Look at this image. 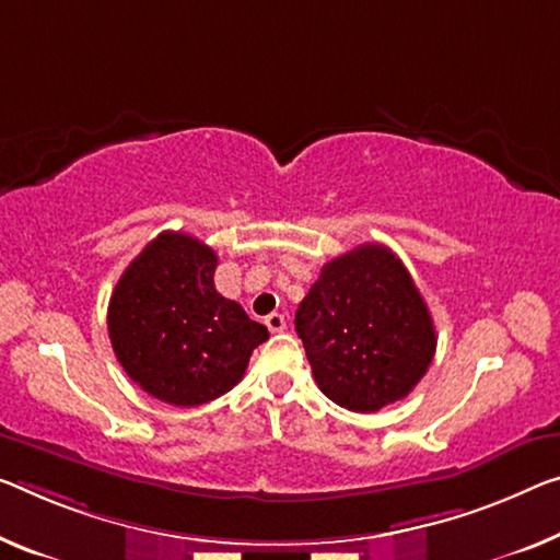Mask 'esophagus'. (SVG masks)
I'll return each mask as SVG.
<instances>
[{
	"instance_id": "1",
	"label": "esophagus",
	"mask_w": 560,
	"mask_h": 560,
	"mask_svg": "<svg viewBox=\"0 0 560 560\" xmlns=\"http://www.w3.org/2000/svg\"><path fill=\"white\" fill-rule=\"evenodd\" d=\"M265 325H268L270 332H282V330H285V315L270 313L268 317H265Z\"/></svg>"
}]
</instances>
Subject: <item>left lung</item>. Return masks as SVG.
Returning <instances> with one entry per match:
<instances>
[{
	"label": "left lung",
	"instance_id": "1",
	"mask_svg": "<svg viewBox=\"0 0 560 560\" xmlns=\"http://www.w3.org/2000/svg\"><path fill=\"white\" fill-rule=\"evenodd\" d=\"M315 383L332 402L375 412L416 388L435 355V328L400 257L360 245L325 262L295 313Z\"/></svg>",
	"mask_w": 560,
	"mask_h": 560
}]
</instances>
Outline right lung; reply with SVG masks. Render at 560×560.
Segmentation results:
<instances>
[{
	"mask_svg": "<svg viewBox=\"0 0 560 560\" xmlns=\"http://www.w3.org/2000/svg\"><path fill=\"white\" fill-rule=\"evenodd\" d=\"M218 255L185 232H162L122 272L107 307L112 350L152 398L177 408L210 402L243 381L270 338L214 290Z\"/></svg>",
	"mask_w": 560,
	"mask_h": 560,
	"instance_id": "1",
	"label": "right lung"
}]
</instances>
